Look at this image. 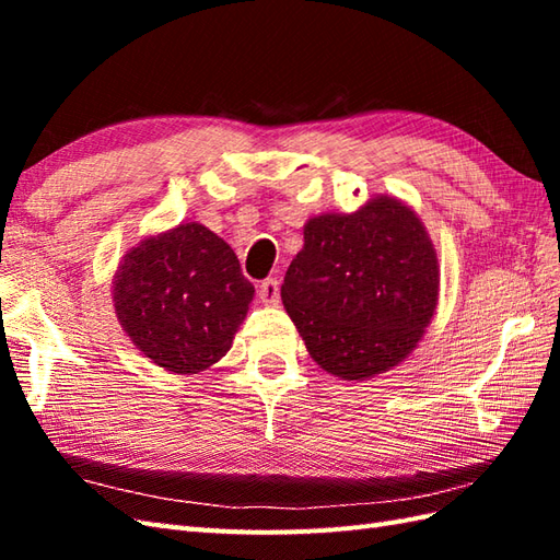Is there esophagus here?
I'll return each mask as SVG.
<instances>
[{"instance_id":"obj_1","label":"esophagus","mask_w":560,"mask_h":560,"mask_svg":"<svg viewBox=\"0 0 560 560\" xmlns=\"http://www.w3.org/2000/svg\"><path fill=\"white\" fill-rule=\"evenodd\" d=\"M279 279H267L259 283V301L265 305H277L279 303Z\"/></svg>"}]
</instances>
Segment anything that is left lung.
Masks as SVG:
<instances>
[{
	"instance_id": "left-lung-1",
	"label": "left lung",
	"mask_w": 560,
	"mask_h": 560,
	"mask_svg": "<svg viewBox=\"0 0 560 560\" xmlns=\"http://www.w3.org/2000/svg\"><path fill=\"white\" fill-rule=\"evenodd\" d=\"M438 291V255L419 213L377 195L353 213L307 219L281 301L323 371L368 380L416 349Z\"/></svg>"
}]
</instances>
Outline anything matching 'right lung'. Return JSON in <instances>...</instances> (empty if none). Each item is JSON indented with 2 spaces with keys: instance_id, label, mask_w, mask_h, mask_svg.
Here are the masks:
<instances>
[{
  "instance_id": "right-lung-1",
  "label": "right lung",
  "mask_w": 560,
  "mask_h": 560,
  "mask_svg": "<svg viewBox=\"0 0 560 560\" xmlns=\"http://www.w3.org/2000/svg\"><path fill=\"white\" fill-rule=\"evenodd\" d=\"M255 299L231 245L201 223L147 235L117 265L115 315L151 363L195 375L233 347Z\"/></svg>"
}]
</instances>
